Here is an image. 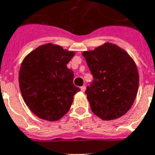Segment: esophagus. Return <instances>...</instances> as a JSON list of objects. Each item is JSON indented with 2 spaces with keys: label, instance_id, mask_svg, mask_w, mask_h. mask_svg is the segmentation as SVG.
I'll list each match as a JSON object with an SVG mask.
<instances>
[{
  "label": "esophagus",
  "instance_id": "esophagus-1",
  "mask_svg": "<svg viewBox=\"0 0 155 155\" xmlns=\"http://www.w3.org/2000/svg\"><path fill=\"white\" fill-rule=\"evenodd\" d=\"M85 89H86V87H85L84 85H83V86H81V90L82 92H84V91H85Z\"/></svg>",
  "mask_w": 155,
  "mask_h": 155
}]
</instances>
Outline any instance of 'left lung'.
Here are the masks:
<instances>
[{
  "label": "left lung",
  "instance_id": "left-lung-1",
  "mask_svg": "<svg viewBox=\"0 0 155 155\" xmlns=\"http://www.w3.org/2000/svg\"><path fill=\"white\" fill-rule=\"evenodd\" d=\"M82 55L94 78L85 91L92 112L104 120L123 116L132 106L139 89V72L133 59L109 42L84 51Z\"/></svg>",
  "mask_w": 155,
  "mask_h": 155
}]
</instances>
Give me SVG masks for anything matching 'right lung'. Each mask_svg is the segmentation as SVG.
Wrapping results in <instances>:
<instances>
[{
  "mask_svg": "<svg viewBox=\"0 0 155 155\" xmlns=\"http://www.w3.org/2000/svg\"><path fill=\"white\" fill-rule=\"evenodd\" d=\"M74 55L51 43L27 54L19 72L22 97L29 109L42 120L55 121L67 113L74 95L81 91L73 84L74 72L66 64Z\"/></svg>",
  "mask_w": 155,
  "mask_h": 155,
  "instance_id": "right-lung-1",
  "label": "right lung"
}]
</instances>
